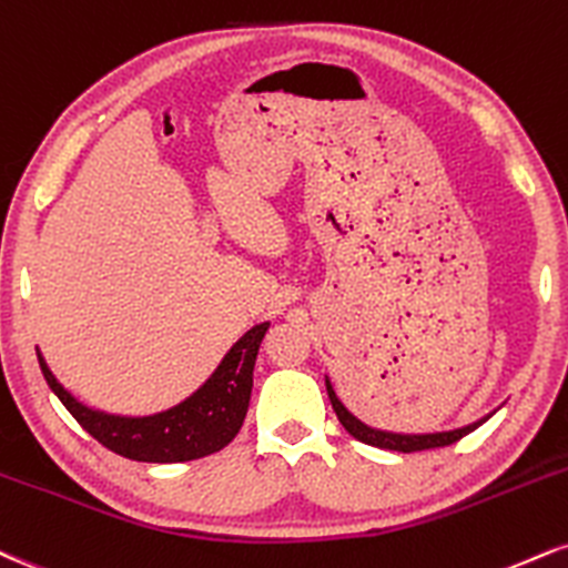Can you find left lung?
<instances>
[{
  "mask_svg": "<svg viewBox=\"0 0 568 568\" xmlns=\"http://www.w3.org/2000/svg\"><path fill=\"white\" fill-rule=\"evenodd\" d=\"M325 388H327V396H331V405L336 409L341 426L349 432L354 439L371 444V447H381V449H394V453H420V449H434V447H447V444H455L457 439H463V436L474 432V428H479L484 420L489 418H481L476 423H470V426H463V428H455V432H439V434H392V432H378V428H371L365 426V423L354 418V415L341 405V399L333 392L331 381L325 378Z\"/></svg>",
  "mask_w": 568,
  "mask_h": 568,
  "instance_id": "1",
  "label": "left lung"
}]
</instances>
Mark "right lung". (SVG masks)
<instances>
[{
	"label": "right lung",
	"instance_id": "1",
	"mask_svg": "<svg viewBox=\"0 0 568 568\" xmlns=\"http://www.w3.org/2000/svg\"><path fill=\"white\" fill-rule=\"evenodd\" d=\"M266 327L270 323L251 327L193 396L148 418H121L84 407L58 384L42 354L37 352V357L44 381L58 399L102 447L140 463H184L219 453L241 432L254 386L256 354Z\"/></svg>",
	"mask_w": 568,
	"mask_h": 568
}]
</instances>
